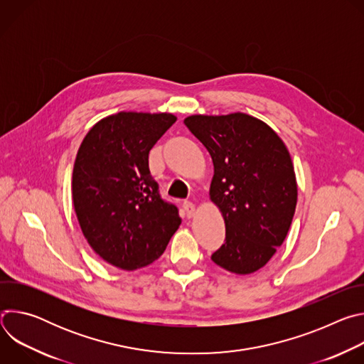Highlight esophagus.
<instances>
[{"mask_svg":"<svg viewBox=\"0 0 364 364\" xmlns=\"http://www.w3.org/2000/svg\"><path fill=\"white\" fill-rule=\"evenodd\" d=\"M183 209H184L186 216H187L188 219H190V218H193V216H194V213H196V205H194L190 200L183 201Z\"/></svg>","mask_w":364,"mask_h":364,"instance_id":"obj_1","label":"esophagus"}]
</instances>
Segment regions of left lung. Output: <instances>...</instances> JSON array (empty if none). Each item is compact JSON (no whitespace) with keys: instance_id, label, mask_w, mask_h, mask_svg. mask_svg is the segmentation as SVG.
<instances>
[{"instance_id":"1","label":"left lung","mask_w":364,"mask_h":364,"mask_svg":"<svg viewBox=\"0 0 364 364\" xmlns=\"http://www.w3.org/2000/svg\"><path fill=\"white\" fill-rule=\"evenodd\" d=\"M184 124L215 166L210 198L226 237L212 261L237 275L261 269L284 243L295 213L296 180L285 144L265 122L240 112L191 115Z\"/></svg>"}]
</instances>
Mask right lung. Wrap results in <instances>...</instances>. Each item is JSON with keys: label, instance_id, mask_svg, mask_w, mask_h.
Returning a JSON list of instances; mask_svg holds the SVG:
<instances>
[{"label": "right lung", "instance_id": "obj_1", "mask_svg": "<svg viewBox=\"0 0 364 364\" xmlns=\"http://www.w3.org/2000/svg\"><path fill=\"white\" fill-rule=\"evenodd\" d=\"M176 121L171 114L119 112L95 124L79 146L75 212L92 249L119 269L152 264L181 225L148 167L151 148Z\"/></svg>", "mask_w": 364, "mask_h": 364}]
</instances>
